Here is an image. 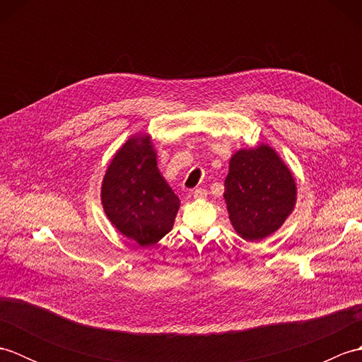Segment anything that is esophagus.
I'll return each mask as SVG.
<instances>
[{"label": "esophagus", "instance_id": "1", "mask_svg": "<svg viewBox=\"0 0 362 362\" xmlns=\"http://www.w3.org/2000/svg\"><path fill=\"white\" fill-rule=\"evenodd\" d=\"M206 194H209V193H206L205 188H196V189L193 191L194 199H205Z\"/></svg>", "mask_w": 362, "mask_h": 362}]
</instances>
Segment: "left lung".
I'll return each mask as SVG.
<instances>
[{
	"label": "left lung",
	"mask_w": 362,
	"mask_h": 362,
	"mask_svg": "<svg viewBox=\"0 0 362 362\" xmlns=\"http://www.w3.org/2000/svg\"><path fill=\"white\" fill-rule=\"evenodd\" d=\"M224 199L236 233L259 241L274 233L296 205V182L272 148L238 151L230 160Z\"/></svg>",
	"instance_id": "left-lung-1"
}]
</instances>
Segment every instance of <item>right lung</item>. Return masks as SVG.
Listing matches in <instances>:
<instances>
[{"label": "right lung", "instance_id": "add662e5", "mask_svg": "<svg viewBox=\"0 0 362 362\" xmlns=\"http://www.w3.org/2000/svg\"><path fill=\"white\" fill-rule=\"evenodd\" d=\"M101 199L112 224L143 247L171 232L180 206L158 171L148 135L132 136L115 153L103 180Z\"/></svg>", "mask_w": 362, "mask_h": 362}]
</instances>
